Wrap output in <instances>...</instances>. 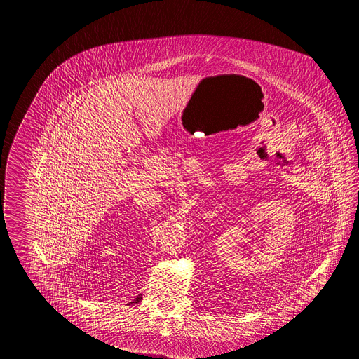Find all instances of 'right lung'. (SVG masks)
<instances>
[{"instance_id":"1","label":"right lung","mask_w":359,"mask_h":359,"mask_svg":"<svg viewBox=\"0 0 359 359\" xmlns=\"http://www.w3.org/2000/svg\"><path fill=\"white\" fill-rule=\"evenodd\" d=\"M142 300V296L141 294H140V296H137V297H135V299H134V300H133V302H130V303H129V304H133V303H140V302H141Z\"/></svg>"}]
</instances>
